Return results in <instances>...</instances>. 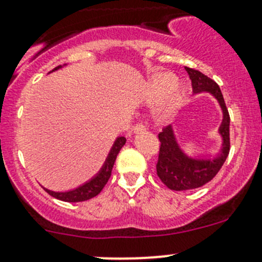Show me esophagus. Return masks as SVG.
Instances as JSON below:
<instances>
[{
  "instance_id": "obj_1",
  "label": "esophagus",
  "mask_w": 262,
  "mask_h": 262,
  "mask_svg": "<svg viewBox=\"0 0 262 262\" xmlns=\"http://www.w3.org/2000/svg\"><path fill=\"white\" fill-rule=\"evenodd\" d=\"M145 129H146L145 124L138 123L135 127H134V133H135V134H140V133H144Z\"/></svg>"
}]
</instances>
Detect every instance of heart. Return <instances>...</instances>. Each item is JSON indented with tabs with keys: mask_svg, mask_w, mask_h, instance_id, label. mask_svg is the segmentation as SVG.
Wrapping results in <instances>:
<instances>
[{
	"mask_svg": "<svg viewBox=\"0 0 262 262\" xmlns=\"http://www.w3.org/2000/svg\"><path fill=\"white\" fill-rule=\"evenodd\" d=\"M176 84H178V77L172 73L164 72L154 76L146 87V95L150 103H157L164 98L158 108V117L162 121L172 118L173 114L185 101V89Z\"/></svg>",
	"mask_w": 262,
	"mask_h": 262,
	"instance_id": "b5f03b06",
	"label": "heart"
}]
</instances>
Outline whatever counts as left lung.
Segmentation results:
<instances>
[{"mask_svg":"<svg viewBox=\"0 0 262 262\" xmlns=\"http://www.w3.org/2000/svg\"><path fill=\"white\" fill-rule=\"evenodd\" d=\"M185 69L191 79L193 94H202V92L211 94L220 105L223 112V121L217 133L221 138V145L215 157L208 156L207 153L191 157L181 148L173 126H168L162 129V133L158 135L161 149H159L158 163H157V175L167 188L176 191L201 188L204 184L212 180L228 158L229 149H230V138H229L230 117L220 87L215 81L204 76L199 71L188 67H185Z\"/></svg>","mask_w":262,"mask_h":262,"instance_id":"8db88e82","label":"left lung"}]
</instances>
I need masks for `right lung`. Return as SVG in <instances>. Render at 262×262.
<instances>
[{"label":"right lung","instance_id":"add662e5","mask_svg":"<svg viewBox=\"0 0 262 262\" xmlns=\"http://www.w3.org/2000/svg\"><path fill=\"white\" fill-rule=\"evenodd\" d=\"M64 66H67V64H64ZM64 66L56 67V68L52 69L51 72L59 71V69L63 68ZM51 72H50V73H51ZM124 144H126V138H124V136H118V138L114 140L113 145H112L111 150H109L108 156H106L105 161H104L100 170H99L95 175L92 176L90 180L81 184V185L77 186V188L64 191L50 190V189L45 188V186H42V188H43L50 195L54 196V198L60 199V201L64 202H72V203H74V202L89 201V199L94 198V196H96L101 190H103L105 184L108 183L109 178H111L112 175V168H113L117 156H118L119 150H121L122 146H123Z\"/></svg>","mask_w":262,"mask_h":262}]
</instances>
